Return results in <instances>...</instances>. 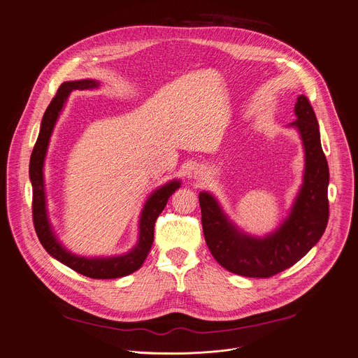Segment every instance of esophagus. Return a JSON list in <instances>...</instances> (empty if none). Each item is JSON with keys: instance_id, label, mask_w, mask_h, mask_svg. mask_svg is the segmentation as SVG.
<instances>
[{"instance_id": "1", "label": "esophagus", "mask_w": 358, "mask_h": 358, "mask_svg": "<svg viewBox=\"0 0 358 358\" xmlns=\"http://www.w3.org/2000/svg\"><path fill=\"white\" fill-rule=\"evenodd\" d=\"M201 174H202V173H201Z\"/></svg>"}]
</instances>
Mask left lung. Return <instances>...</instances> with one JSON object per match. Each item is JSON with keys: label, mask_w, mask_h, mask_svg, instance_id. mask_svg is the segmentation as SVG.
Wrapping results in <instances>:
<instances>
[{"label": "left lung", "mask_w": 358, "mask_h": 358, "mask_svg": "<svg viewBox=\"0 0 358 358\" xmlns=\"http://www.w3.org/2000/svg\"><path fill=\"white\" fill-rule=\"evenodd\" d=\"M298 129L305 149L303 184L289 216L263 239L237 229L209 192L199 194L205 242L227 271L250 278H268L298 263L322 237L329 220V167L320 145L315 110L305 95L295 103Z\"/></svg>", "instance_id": "obj_1"}]
</instances>
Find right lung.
<instances>
[{
    "instance_id": "1",
    "label": "right lung",
    "mask_w": 358,
    "mask_h": 358,
    "mask_svg": "<svg viewBox=\"0 0 358 358\" xmlns=\"http://www.w3.org/2000/svg\"><path fill=\"white\" fill-rule=\"evenodd\" d=\"M99 84L95 80H78V81H66L63 83L53 99L50 101L43 119L41 124V132L38 141L35 143L31 163H29V177L32 182V215L36 234L42 246L46 252L70 267L90 278L96 280H110L125 277L136 271L145 263L155 239V223L159 215L163 212L164 206L169 202V198L174 194L177 188H180L181 182L174 180L167 182L166 185L156 189L149 199L146 201L141 220H139V241L136 246L127 255L116 256V257H99V259H87L81 256H76L66 250L62 243L55 236L48 212H46V195H45V182H43V163L50 141V135L53 132L55 124L66 103L69 95L74 90H90L96 88Z\"/></svg>"
}]
</instances>
